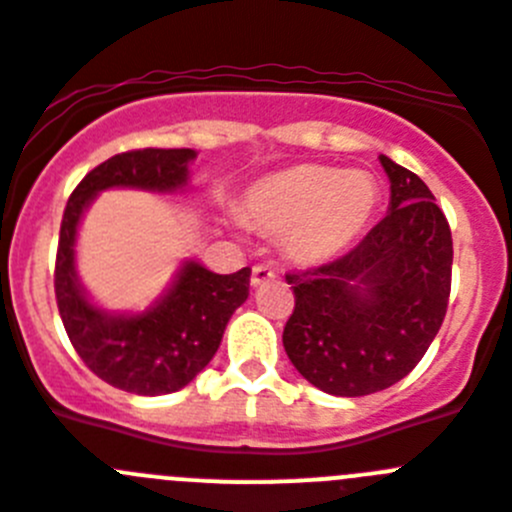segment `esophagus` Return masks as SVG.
Returning a JSON list of instances; mask_svg holds the SVG:
<instances>
[{"label": "esophagus", "instance_id": "esophagus-1", "mask_svg": "<svg viewBox=\"0 0 512 512\" xmlns=\"http://www.w3.org/2000/svg\"><path fill=\"white\" fill-rule=\"evenodd\" d=\"M271 279H277V271L271 269V266L266 264H256L251 271V284L253 287H264L266 282H271Z\"/></svg>", "mask_w": 512, "mask_h": 512}]
</instances>
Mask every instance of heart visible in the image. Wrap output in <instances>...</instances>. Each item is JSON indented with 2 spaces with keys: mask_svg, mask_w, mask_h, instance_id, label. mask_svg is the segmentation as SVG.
<instances>
[{
  "mask_svg": "<svg viewBox=\"0 0 512 512\" xmlns=\"http://www.w3.org/2000/svg\"><path fill=\"white\" fill-rule=\"evenodd\" d=\"M379 205V184L366 171L300 164L253 182L243 215L253 228L282 235L289 256L325 264L359 241Z\"/></svg>",
  "mask_w": 512,
  "mask_h": 512,
  "instance_id": "1",
  "label": "heart"
}]
</instances>
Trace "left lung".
I'll use <instances>...</instances> for the list:
<instances>
[{
  "mask_svg": "<svg viewBox=\"0 0 512 512\" xmlns=\"http://www.w3.org/2000/svg\"><path fill=\"white\" fill-rule=\"evenodd\" d=\"M390 207L333 264L287 274L295 312L284 351L297 372L336 397L387 390L436 338L451 292V230L420 176L379 156Z\"/></svg>",
  "mask_w": 512,
  "mask_h": 512,
  "instance_id": "left-lung-1",
  "label": "left lung"
}]
</instances>
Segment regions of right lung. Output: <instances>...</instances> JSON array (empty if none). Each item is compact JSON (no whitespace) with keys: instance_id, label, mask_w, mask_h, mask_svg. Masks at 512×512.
<instances>
[{"instance_id":"right-lung-1","label":"right lung","mask_w":512,"mask_h":512,"mask_svg":"<svg viewBox=\"0 0 512 512\" xmlns=\"http://www.w3.org/2000/svg\"><path fill=\"white\" fill-rule=\"evenodd\" d=\"M192 148H143L117 153L89 171L63 212L56 256V300L81 361L117 390L171 395L210 364L225 325L248 300L251 269L215 274L202 261L184 259L169 287L143 310H107L76 271L81 220L107 189L174 194L189 187Z\"/></svg>"}]
</instances>
